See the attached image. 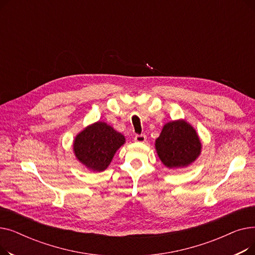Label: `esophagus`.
Segmentation results:
<instances>
[{
    "label": "esophagus",
    "instance_id": "1",
    "mask_svg": "<svg viewBox=\"0 0 255 255\" xmlns=\"http://www.w3.org/2000/svg\"><path fill=\"white\" fill-rule=\"evenodd\" d=\"M145 139H146V136L144 134H136L134 136V140L136 142H144Z\"/></svg>",
    "mask_w": 255,
    "mask_h": 255
}]
</instances>
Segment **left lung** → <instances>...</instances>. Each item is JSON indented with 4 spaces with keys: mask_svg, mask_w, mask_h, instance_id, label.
Returning <instances> with one entry per match:
<instances>
[{
    "mask_svg": "<svg viewBox=\"0 0 255 255\" xmlns=\"http://www.w3.org/2000/svg\"><path fill=\"white\" fill-rule=\"evenodd\" d=\"M155 145L160 160L168 168L191 164L202 150L196 131L183 120L165 124Z\"/></svg>",
    "mask_w": 255,
    "mask_h": 255,
    "instance_id": "8db88e82",
    "label": "left lung"
}]
</instances>
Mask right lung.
Segmentation results:
<instances>
[{
	"instance_id": "add662e5",
	"label": "right lung",
	"mask_w": 255,
	"mask_h": 255,
	"mask_svg": "<svg viewBox=\"0 0 255 255\" xmlns=\"http://www.w3.org/2000/svg\"><path fill=\"white\" fill-rule=\"evenodd\" d=\"M125 137L103 122L88 126L75 137L73 150L76 158L94 171H102L112 162L113 157Z\"/></svg>"
}]
</instances>
